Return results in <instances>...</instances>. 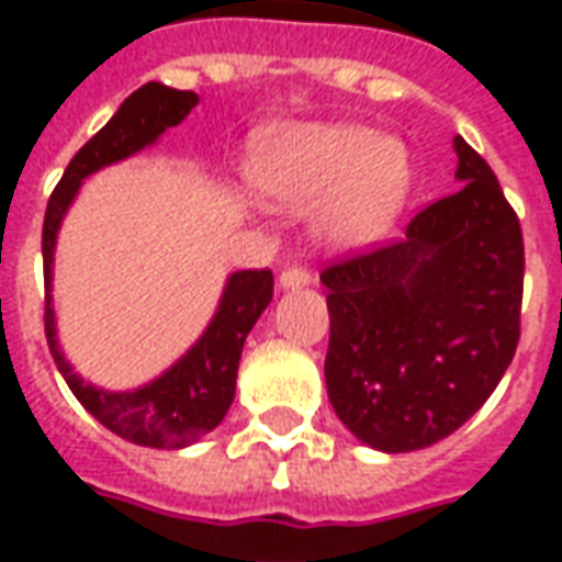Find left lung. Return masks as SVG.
Listing matches in <instances>:
<instances>
[{
  "instance_id": "8db88e82",
  "label": "left lung",
  "mask_w": 562,
  "mask_h": 562,
  "mask_svg": "<svg viewBox=\"0 0 562 562\" xmlns=\"http://www.w3.org/2000/svg\"><path fill=\"white\" fill-rule=\"evenodd\" d=\"M195 104L192 90H171L156 80L144 83L120 104L108 126L75 153L44 213V334L56 370L92 418L135 446L186 448L225 418L234 401V376L246 334L273 297V273L261 268L228 273L216 313L186 355L138 389L108 391L80 376L59 346L54 310L56 234L90 173L153 147L168 128L180 126Z\"/></svg>"
}]
</instances>
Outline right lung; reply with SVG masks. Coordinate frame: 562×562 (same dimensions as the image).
Returning a JSON list of instances; mask_svg holds the SVG:
<instances>
[{
    "label": "right lung",
    "mask_w": 562,
    "mask_h": 562,
    "mask_svg": "<svg viewBox=\"0 0 562 562\" xmlns=\"http://www.w3.org/2000/svg\"><path fill=\"white\" fill-rule=\"evenodd\" d=\"M463 189L424 207L406 240L325 268L334 413L401 454L446 439L494 394L518 346L524 240L487 161L458 138Z\"/></svg>",
    "instance_id": "1"
}]
</instances>
